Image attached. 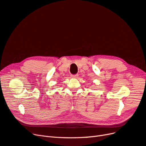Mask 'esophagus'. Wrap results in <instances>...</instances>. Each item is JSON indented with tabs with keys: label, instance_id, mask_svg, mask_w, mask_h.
Instances as JSON below:
<instances>
[{
	"label": "esophagus",
	"instance_id": "obj_1",
	"mask_svg": "<svg viewBox=\"0 0 146 146\" xmlns=\"http://www.w3.org/2000/svg\"><path fill=\"white\" fill-rule=\"evenodd\" d=\"M78 75L76 74V75H71V77L72 78H77Z\"/></svg>",
	"mask_w": 146,
	"mask_h": 146
}]
</instances>
